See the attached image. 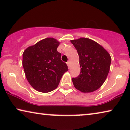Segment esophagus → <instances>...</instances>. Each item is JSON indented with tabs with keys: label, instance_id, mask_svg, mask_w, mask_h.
<instances>
[{
	"label": "esophagus",
	"instance_id": "1",
	"mask_svg": "<svg viewBox=\"0 0 130 130\" xmlns=\"http://www.w3.org/2000/svg\"><path fill=\"white\" fill-rule=\"evenodd\" d=\"M67 65H68V67H70V60L68 61V62H67Z\"/></svg>",
	"mask_w": 130,
	"mask_h": 130
}]
</instances>
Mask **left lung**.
<instances>
[{
    "label": "left lung",
    "mask_w": 130,
    "mask_h": 130,
    "mask_svg": "<svg viewBox=\"0 0 130 130\" xmlns=\"http://www.w3.org/2000/svg\"><path fill=\"white\" fill-rule=\"evenodd\" d=\"M79 56L80 73L73 85L82 93H91L103 85L110 71L111 56L96 42L85 37L70 40Z\"/></svg>",
    "instance_id": "8db88e82"
}]
</instances>
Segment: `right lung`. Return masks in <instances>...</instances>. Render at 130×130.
Here are the masks:
<instances>
[{
    "label": "right lung",
    "mask_w": 130,
    "mask_h": 130,
    "mask_svg": "<svg viewBox=\"0 0 130 130\" xmlns=\"http://www.w3.org/2000/svg\"><path fill=\"white\" fill-rule=\"evenodd\" d=\"M60 42L47 37L23 51L22 65L27 80L34 89L48 93L57 88L68 67L57 51Z\"/></svg>",
    "instance_id": "1"
}]
</instances>
